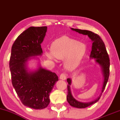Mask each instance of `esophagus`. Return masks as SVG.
Here are the masks:
<instances>
[{
	"instance_id": "obj_1",
	"label": "esophagus",
	"mask_w": 120,
	"mask_h": 120,
	"mask_svg": "<svg viewBox=\"0 0 120 120\" xmlns=\"http://www.w3.org/2000/svg\"><path fill=\"white\" fill-rule=\"evenodd\" d=\"M66 78H67V76H66V75L64 73H62L60 74V79H62V80H65V79H66Z\"/></svg>"
}]
</instances>
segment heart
Segmentation results:
<instances>
[{"label": "heart", "instance_id": "1", "mask_svg": "<svg viewBox=\"0 0 120 120\" xmlns=\"http://www.w3.org/2000/svg\"><path fill=\"white\" fill-rule=\"evenodd\" d=\"M51 52H47L50 59L54 56L59 60H64V66L68 70L75 69L81 63L87 50L85 43L68 36H63L56 39L51 45Z\"/></svg>", "mask_w": 120, "mask_h": 120}]
</instances>
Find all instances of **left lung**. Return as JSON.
<instances>
[{
    "label": "left lung",
    "instance_id": "8db88e82",
    "mask_svg": "<svg viewBox=\"0 0 120 120\" xmlns=\"http://www.w3.org/2000/svg\"><path fill=\"white\" fill-rule=\"evenodd\" d=\"M71 30L78 32L79 34H82L83 35H87L89 38L93 41V46H92V50L91 52L90 57L91 59H96V62L101 65L102 68V71L104 75V82L103 86L101 90V93L100 96L94 101H90L88 103H82L77 101L73 97L71 94V89H70V85L71 84V79L70 78L67 79L68 85L67 86L68 88V95H67V99L69 104L73 107L78 108H85L89 107L92 104L97 102L100 99L102 93L104 91L106 85L108 82L109 76V66L110 60L109 55L107 53L104 43L103 40L100 38L98 34L94 33L91 31L86 30H81L78 29L71 28Z\"/></svg>",
    "mask_w": 120,
    "mask_h": 120
}]
</instances>
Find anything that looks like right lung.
<instances>
[{"mask_svg": "<svg viewBox=\"0 0 120 120\" xmlns=\"http://www.w3.org/2000/svg\"><path fill=\"white\" fill-rule=\"evenodd\" d=\"M47 26L30 27L23 31L13 43L9 69L12 83L22 103L35 109H42L49 104V94L59 80L56 73L41 67L28 72L26 63L30 57L41 55V44Z\"/></svg>", "mask_w": 120, "mask_h": 120, "instance_id": "right-lung-1", "label": "right lung"}]
</instances>
